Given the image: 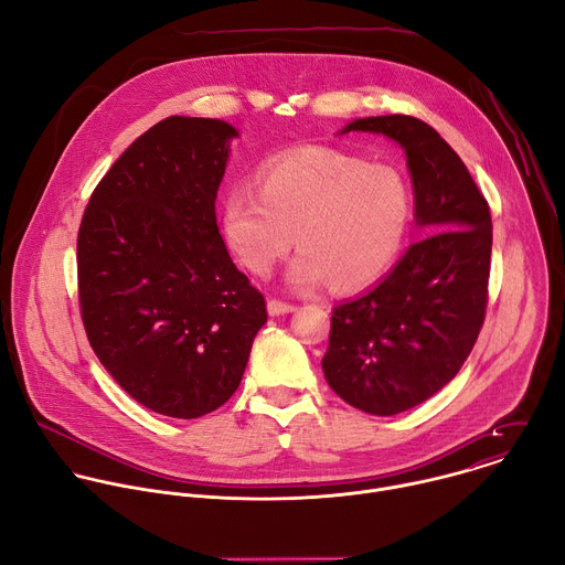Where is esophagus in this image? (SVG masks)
I'll return each mask as SVG.
<instances>
[{
    "instance_id": "1",
    "label": "esophagus",
    "mask_w": 565,
    "mask_h": 565,
    "mask_svg": "<svg viewBox=\"0 0 565 565\" xmlns=\"http://www.w3.org/2000/svg\"><path fill=\"white\" fill-rule=\"evenodd\" d=\"M297 306L295 303H288V301H281V299H268V312L270 315H286V312H292Z\"/></svg>"
}]
</instances>
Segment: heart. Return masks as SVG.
Listing matches in <instances>:
<instances>
[{"instance_id":"obj_1","label":"heart","mask_w":565,"mask_h":565,"mask_svg":"<svg viewBox=\"0 0 565 565\" xmlns=\"http://www.w3.org/2000/svg\"><path fill=\"white\" fill-rule=\"evenodd\" d=\"M412 216L399 170L331 149L301 147L259 170V192L232 188L221 230L236 262L268 277L292 244L288 284L312 290L331 279L340 290L375 281L395 262Z\"/></svg>"}]
</instances>
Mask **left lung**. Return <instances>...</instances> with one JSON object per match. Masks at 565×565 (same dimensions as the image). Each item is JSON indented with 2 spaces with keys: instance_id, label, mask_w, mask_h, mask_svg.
Instances as JSON below:
<instances>
[{
  "instance_id": "8db88e82",
  "label": "left lung",
  "mask_w": 565,
  "mask_h": 565,
  "mask_svg": "<svg viewBox=\"0 0 565 565\" xmlns=\"http://www.w3.org/2000/svg\"><path fill=\"white\" fill-rule=\"evenodd\" d=\"M393 138L407 153L423 238L369 292L333 308L321 369L371 416L414 409L456 377L486 321L492 216L460 156L414 116L344 127Z\"/></svg>"
}]
</instances>
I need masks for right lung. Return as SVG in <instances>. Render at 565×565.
I'll return each mask as SVG.
<instances>
[{
  "label": "right lung",
  "instance_id": "1",
  "mask_svg": "<svg viewBox=\"0 0 565 565\" xmlns=\"http://www.w3.org/2000/svg\"><path fill=\"white\" fill-rule=\"evenodd\" d=\"M236 129L170 116L96 185L77 232V297L89 344L142 407L201 418L236 391L266 299L216 225Z\"/></svg>",
  "mask_w": 565,
  "mask_h": 565
}]
</instances>
